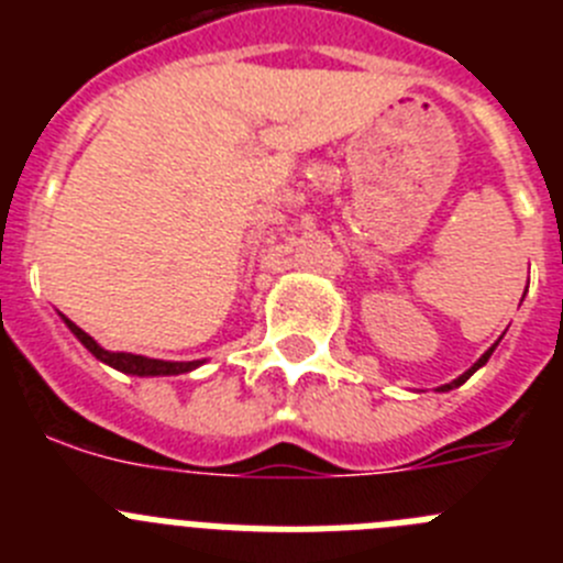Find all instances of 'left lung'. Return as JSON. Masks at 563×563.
Returning a JSON list of instances; mask_svg holds the SVG:
<instances>
[{
  "mask_svg": "<svg viewBox=\"0 0 563 563\" xmlns=\"http://www.w3.org/2000/svg\"><path fill=\"white\" fill-rule=\"evenodd\" d=\"M494 350H496V343H494V346H490V350H487V352H485V355H482V357H479V361H476V363H474V366H471V369H467V372H465V375H460V377H456V380H454V383H445V386H442V391H449V389H454V386H462V383H465V380H467V377L474 375V372H476V369H479V366H485V363H487V357L494 355Z\"/></svg>",
  "mask_w": 563,
  "mask_h": 563,
  "instance_id": "1",
  "label": "left lung"
}]
</instances>
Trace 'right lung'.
<instances>
[{
	"label": "right lung",
	"mask_w": 563,
	"mask_h": 563,
	"mask_svg": "<svg viewBox=\"0 0 563 563\" xmlns=\"http://www.w3.org/2000/svg\"><path fill=\"white\" fill-rule=\"evenodd\" d=\"M67 321V318H64ZM67 327L73 330V335L78 338V341L87 346L92 355L98 357V361L109 363V366H114V369L126 372V375H183V372H191L197 369L200 363L197 361H188V363H174V361H154V357H143V355H132V352H107L101 350L92 338L87 335V332L81 330V327H76L73 321H67Z\"/></svg>",
	"instance_id": "add662e5"
}]
</instances>
